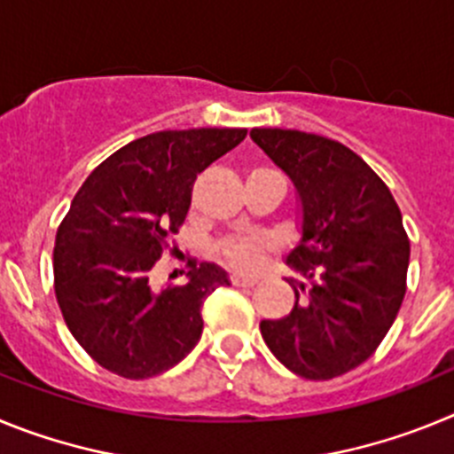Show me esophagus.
<instances>
[{"instance_id": "1", "label": "esophagus", "mask_w": 454, "mask_h": 454, "mask_svg": "<svg viewBox=\"0 0 454 454\" xmlns=\"http://www.w3.org/2000/svg\"><path fill=\"white\" fill-rule=\"evenodd\" d=\"M231 284H234V286H243V288H250V286H254V284H256V279H254V277L231 275Z\"/></svg>"}]
</instances>
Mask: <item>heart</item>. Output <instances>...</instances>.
I'll list each match as a JSON object with an SVG mask.
<instances>
[{"label": "heart", "mask_w": 454, "mask_h": 454, "mask_svg": "<svg viewBox=\"0 0 454 454\" xmlns=\"http://www.w3.org/2000/svg\"><path fill=\"white\" fill-rule=\"evenodd\" d=\"M268 246H270V240H268L266 234H246L224 240L220 252H223L224 262L230 263L231 268H236L240 272H247L259 268Z\"/></svg>", "instance_id": "b5f03b06"}]
</instances>
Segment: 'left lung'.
Segmentation results:
<instances>
[{"mask_svg": "<svg viewBox=\"0 0 454 454\" xmlns=\"http://www.w3.org/2000/svg\"><path fill=\"white\" fill-rule=\"evenodd\" d=\"M250 138L298 191L302 236L286 263L295 304L262 320L272 355L304 380H332L382 343L407 291L409 239L387 184L336 140L295 129H252Z\"/></svg>", "mask_w": 454, "mask_h": 454, "instance_id": "8db88e82", "label": "left lung"}]
</instances>
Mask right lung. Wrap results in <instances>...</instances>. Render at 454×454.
<instances>
[{
  "label": "right lung",
  "mask_w": 454,
  "mask_h": 454,
  "mask_svg": "<svg viewBox=\"0 0 454 454\" xmlns=\"http://www.w3.org/2000/svg\"><path fill=\"white\" fill-rule=\"evenodd\" d=\"M247 129L156 131L88 175L59 224L54 291L67 330L102 368L145 380L179 364L202 336V302L230 277L192 263L182 286L154 288L152 268L191 208L192 184Z\"/></svg>",
  "instance_id": "add662e5"
}]
</instances>
